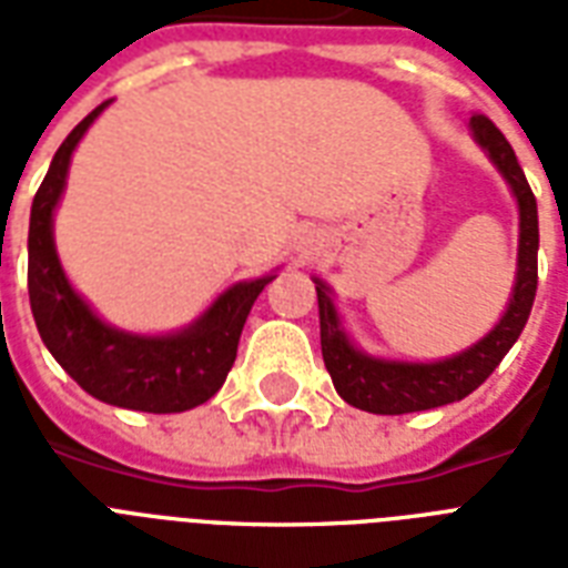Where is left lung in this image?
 Masks as SVG:
<instances>
[{
  "mask_svg": "<svg viewBox=\"0 0 568 568\" xmlns=\"http://www.w3.org/2000/svg\"><path fill=\"white\" fill-rule=\"evenodd\" d=\"M471 132H475L477 144L489 153L495 168L504 173V180L510 182L513 194L519 200V274H516L510 306L489 336H484L475 347H468L459 356H450L442 363H386V359L359 354L347 342L345 329L338 327L336 306L329 301L327 285L315 280L324 365H327L338 395L356 409L377 415H404L463 400L498 368V363L516 345V338L528 324L530 306L537 297V196L525 180V171L513 153L510 141L501 135V129L495 126L493 120L486 114H475Z\"/></svg>",
  "mask_w": 568,
  "mask_h": 568,
  "instance_id": "8db88e82",
  "label": "left lung"
}]
</instances>
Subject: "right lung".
<instances>
[{
    "mask_svg": "<svg viewBox=\"0 0 568 568\" xmlns=\"http://www.w3.org/2000/svg\"><path fill=\"white\" fill-rule=\"evenodd\" d=\"M102 102L64 138L40 182L29 221V301L38 333L79 386L105 404L141 413H185L205 404L230 374L239 338L253 303L274 276L232 285L203 318L176 336H129L102 324L88 303L70 288L55 241L52 212L64 191L67 168Z\"/></svg>",
    "mask_w": 568,
    "mask_h": 568,
    "instance_id": "right-lung-1",
    "label": "right lung"
}]
</instances>
